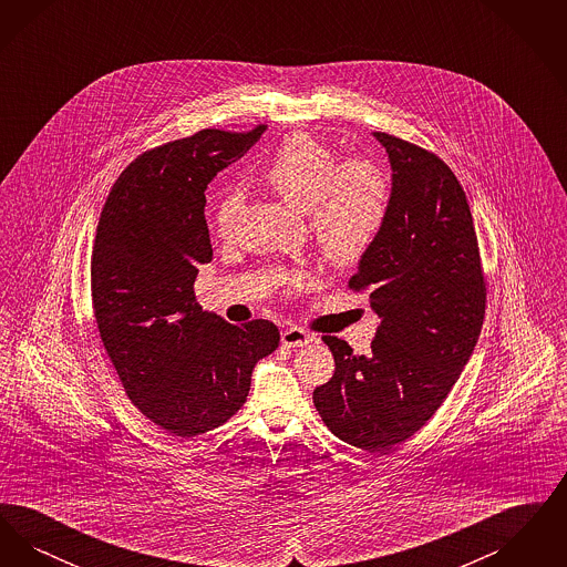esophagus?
I'll return each instance as SVG.
<instances>
[{
    "label": "esophagus",
    "mask_w": 567,
    "mask_h": 567,
    "mask_svg": "<svg viewBox=\"0 0 567 567\" xmlns=\"http://www.w3.org/2000/svg\"><path fill=\"white\" fill-rule=\"evenodd\" d=\"M280 340L285 347H306L312 342V336L299 327H287L282 333H280Z\"/></svg>",
    "instance_id": "34e87169"
}]
</instances>
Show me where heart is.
Segmentation results:
<instances>
[{"instance_id": "1", "label": "heart", "mask_w": 567, "mask_h": 567, "mask_svg": "<svg viewBox=\"0 0 567 567\" xmlns=\"http://www.w3.org/2000/svg\"><path fill=\"white\" fill-rule=\"evenodd\" d=\"M287 204L308 216L319 255L333 268L357 266L377 244L391 206L386 172L368 159L338 163L308 134L287 137L261 174ZM240 193H225L215 208L216 236L229 238L243 215Z\"/></svg>"}]
</instances>
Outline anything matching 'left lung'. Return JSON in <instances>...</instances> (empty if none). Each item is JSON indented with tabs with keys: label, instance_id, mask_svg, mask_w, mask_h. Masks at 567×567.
<instances>
[{
	"label": "left lung",
	"instance_id": "1",
	"mask_svg": "<svg viewBox=\"0 0 567 567\" xmlns=\"http://www.w3.org/2000/svg\"><path fill=\"white\" fill-rule=\"evenodd\" d=\"M391 162V206L349 280L380 323L370 354L333 336L336 372L312 400L333 435L386 455L446 400L481 336L486 285L474 220L453 169L402 137L374 132Z\"/></svg>",
	"mask_w": 567,
	"mask_h": 567
}]
</instances>
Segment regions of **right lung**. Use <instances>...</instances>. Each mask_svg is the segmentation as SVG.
Here are the masks:
<instances>
[{
  "label": "right lung",
  "mask_w": 567,
  "mask_h": 567,
  "mask_svg": "<svg viewBox=\"0 0 567 567\" xmlns=\"http://www.w3.org/2000/svg\"><path fill=\"white\" fill-rule=\"evenodd\" d=\"M268 125L246 134L202 130L146 151L109 193L91 255V297L110 361L135 408L172 435L193 437L231 419L278 327L231 324L202 310L193 282L213 259L208 183Z\"/></svg>",
  "instance_id": "right-lung-1"
}]
</instances>
